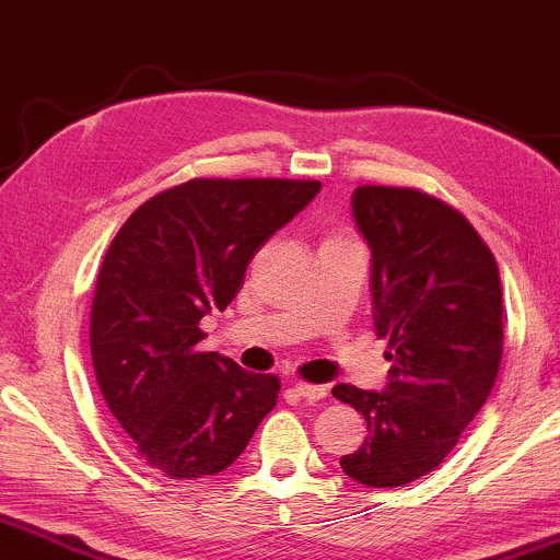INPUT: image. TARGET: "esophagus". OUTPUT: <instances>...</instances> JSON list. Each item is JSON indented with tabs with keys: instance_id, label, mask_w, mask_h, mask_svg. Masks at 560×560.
<instances>
[{
	"instance_id": "obj_1",
	"label": "esophagus",
	"mask_w": 560,
	"mask_h": 560,
	"mask_svg": "<svg viewBox=\"0 0 560 560\" xmlns=\"http://www.w3.org/2000/svg\"><path fill=\"white\" fill-rule=\"evenodd\" d=\"M294 392L300 394L302 399H307V401H319V399L327 397V389H325V386H319V384L294 382Z\"/></svg>"
}]
</instances>
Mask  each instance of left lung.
<instances>
[{
	"label": "left lung",
	"instance_id": "left-lung-1",
	"mask_svg": "<svg viewBox=\"0 0 560 560\" xmlns=\"http://www.w3.org/2000/svg\"><path fill=\"white\" fill-rule=\"evenodd\" d=\"M350 205L371 248L374 323L392 369L382 392L332 386L369 430L340 466L366 487H405L443 464L497 382L502 284L487 243L441 199L358 186Z\"/></svg>",
	"mask_w": 560,
	"mask_h": 560
}]
</instances>
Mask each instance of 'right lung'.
Instances as JSON below:
<instances>
[{"label": "right lung", "instance_id": "obj_1", "mask_svg": "<svg viewBox=\"0 0 560 560\" xmlns=\"http://www.w3.org/2000/svg\"><path fill=\"white\" fill-rule=\"evenodd\" d=\"M319 182L191 178L140 205L96 276V384L132 448L171 479L220 474L279 399V378L202 353L199 319L241 292L256 250Z\"/></svg>", "mask_w": 560, "mask_h": 560}]
</instances>
